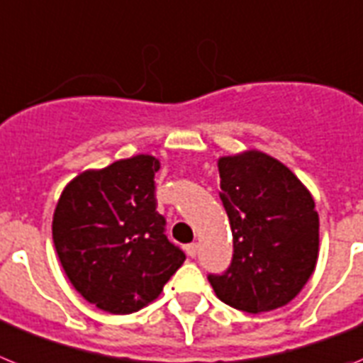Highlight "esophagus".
I'll use <instances>...</instances> for the list:
<instances>
[{
    "mask_svg": "<svg viewBox=\"0 0 363 363\" xmlns=\"http://www.w3.org/2000/svg\"><path fill=\"white\" fill-rule=\"evenodd\" d=\"M197 248H199L197 242H190V245H186V254H188L190 257H195L197 256Z\"/></svg>",
    "mask_w": 363,
    "mask_h": 363,
    "instance_id": "obj_1",
    "label": "esophagus"
}]
</instances>
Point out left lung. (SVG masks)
<instances>
[{
	"label": "left lung",
	"instance_id": "8db88e82",
	"mask_svg": "<svg viewBox=\"0 0 363 363\" xmlns=\"http://www.w3.org/2000/svg\"><path fill=\"white\" fill-rule=\"evenodd\" d=\"M219 197L234 238L223 276H210L220 301L250 314L296 298L313 276L320 219L307 186L285 164L259 150L219 157Z\"/></svg>",
	"mask_w": 363,
	"mask_h": 363
}]
</instances>
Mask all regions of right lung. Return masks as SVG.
<instances>
[{
	"label": "right lung",
	"mask_w": 363,
	"mask_h": 363,
	"mask_svg": "<svg viewBox=\"0 0 363 363\" xmlns=\"http://www.w3.org/2000/svg\"><path fill=\"white\" fill-rule=\"evenodd\" d=\"M153 155L86 169L67 182L52 216V241L71 285L100 311L137 313L184 263L157 212Z\"/></svg>",
	"instance_id": "right-lung-1"
}]
</instances>
